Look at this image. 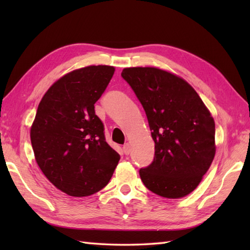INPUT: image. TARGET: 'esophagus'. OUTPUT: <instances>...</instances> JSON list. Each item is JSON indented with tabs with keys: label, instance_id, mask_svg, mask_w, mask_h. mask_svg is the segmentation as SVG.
I'll list each match as a JSON object with an SVG mask.
<instances>
[{
	"label": "esophagus",
	"instance_id": "1",
	"mask_svg": "<svg viewBox=\"0 0 250 250\" xmlns=\"http://www.w3.org/2000/svg\"><path fill=\"white\" fill-rule=\"evenodd\" d=\"M122 149H124L125 155H129V153L131 152V146H130V144H128V143H126V144H125L124 147H122Z\"/></svg>",
	"mask_w": 250,
	"mask_h": 250
}]
</instances>
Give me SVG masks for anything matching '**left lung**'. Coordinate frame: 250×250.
I'll use <instances>...</instances> for the list:
<instances>
[{
	"label": "left lung",
	"instance_id": "8db88e82",
	"mask_svg": "<svg viewBox=\"0 0 250 250\" xmlns=\"http://www.w3.org/2000/svg\"><path fill=\"white\" fill-rule=\"evenodd\" d=\"M140 100L155 142V158L140 169L147 189L179 199L198 187L215 157V122L190 84L157 67L121 73Z\"/></svg>",
	"mask_w": 250,
	"mask_h": 250
}]
</instances>
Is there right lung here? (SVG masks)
<instances>
[{"instance_id": "add662e5", "label": "right lung", "mask_w": 250, "mask_h": 250, "mask_svg": "<svg viewBox=\"0 0 250 250\" xmlns=\"http://www.w3.org/2000/svg\"><path fill=\"white\" fill-rule=\"evenodd\" d=\"M115 67L91 65L61 77L42 99L31 126L35 160L49 182L71 196H88L108 184L120 156L105 141L94 104Z\"/></svg>"}]
</instances>
